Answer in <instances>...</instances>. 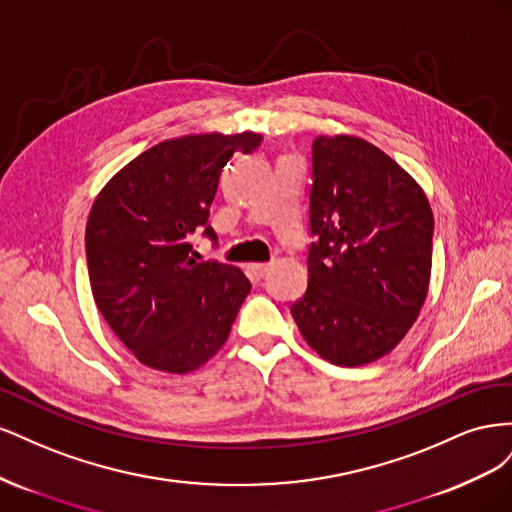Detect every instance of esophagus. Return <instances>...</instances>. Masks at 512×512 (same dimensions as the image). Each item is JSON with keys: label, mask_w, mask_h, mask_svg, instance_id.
<instances>
[{"label": "esophagus", "mask_w": 512, "mask_h": 512, "mask_svg": "<svg viewBox=\"0 0 512 512\" xmlns=\"http://www.w3.org/2000/svg\"><path fill=\"white\" fill-rule=\"evenodd\" d=\"M267 271H269L267 262H254V265H250V275L254 277V280H262V277L267 275Z\"/></svg>", "instance_id": "1"}]
</instances>
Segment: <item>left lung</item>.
<instances>
[{"instance_id":"obj_1","label":"left lung","mask_w":512,"mask_h":512,"mask_svg":"<svg viewBox=\"0 0 512 512\" xmlns=\"http://www.w3.org/2000/svg\"><path fill=\"white\" fill-rule=\"evenodd\" d=\"M307 290L290 305L324 361L359 367L391 352L425 303L433 213L404 168L363 138L312 145Z\"/></svg>"}]
</instances>
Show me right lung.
Masks as SVG:
<instances>
[{
    "instance_id": "obj_1",
    "label": "right lung",
    "mask_w": 512,
    "mask_h": 512,
    "mask_svg": "<svg viewBox=\"0 0 512 512\" xmlns=\"http://www.w3.org/2000/svg\"><path fill=\"white\" fill-rule=\"evenodd\" d=\"M256 132L190 134L143 151L104 185L91 207L85 252L100 314L143 365L188 374L230 335L252 284L241 269L196 260V230L218 241L209 207L235 151Z\"/></svg>"
}]
</instances>
